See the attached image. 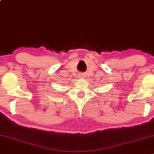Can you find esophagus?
Wrapping results in <instances>:
<instances>
[{"mask_svg": "<svg viewBox=\"0 0 154 154\" xmlns=\"http://www.w3.org/2000/svg\"><path fill=\"white\" fill-rule=\"evenodd\" d=\"M79 77H84L85 76H84V75H82V74H80V75H79Z\"/></svg>", "mask_w": 154, "mask_h": 154, "instance_id": "obj_1", "label": "esophagus"}]
</instances>
